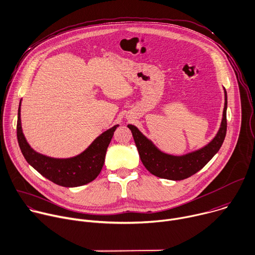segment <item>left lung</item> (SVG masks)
I'll use <instances>...</instances> for the list:
<instances>
[{
    "label": "left lung",
    "mask_w": 255,
    "mask_h": 255,
    "mask_svg": "<svg viewBox=\"0 0 255 255\" xmlns=\"http://www.w3.org/2000/svg\"><path fill=\"white\" fill-rule=\"evenodd\" d=\"M224 88V87H223ZM224 109L220 128L216 135L204 146L182 156H175L161 150L149 138L133 125H128L130 129L140 161L145 169L159 178L180 181L191 177L204 167L220 149L227 129L226 111L227 92L224 88Z\"/></svg>",
    "instance_id": "8db88e82"
}]
</instances>
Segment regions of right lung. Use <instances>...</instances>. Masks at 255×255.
<instances>
[{
    "mask_svg": "<svg viewBox=\"0 0 255 255\" xmlns=\"http://www.w3.org/2000/svg\"><path fill=\"white\" fill-rule=\"evenodd\" d=\"M22 100V99H21ZM119 125L99 134L82 152L71 158H52L34 150L28 143L21 124V101L18 110L17 138L28 164L43 177L59 186L79 187L93 181L104 167L108 146Z\"/></svg>",
    "mask_w": 255,
    "mask_h": 255,
    "instance_id": "obj_1",
    "label": "right lung"
}]
</instances>
